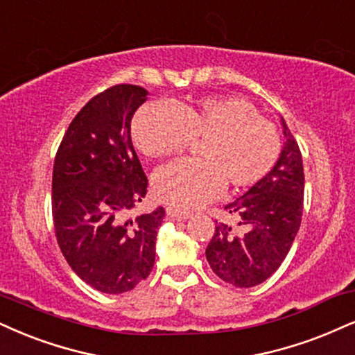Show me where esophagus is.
<instances>
[{
  "label": "esophagus",
  "instance_id": "34e87169",
  "mask_svg": "<svg viewBox=\"0 0 355 355\" xmlns=\"http://www.w3.org/2000/svg\"><path fill=\"white\" fill-rule=\"evenodd\" d=\"M166 214H168V217L171 218V220H187V218L191 217L189 212H182V211H179V209H174V207L166 209Z\"/></svg>",
  "mask_w": 355,
  "mask_h": 355
}]
</instances>
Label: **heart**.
I'll use <instances>...</instances> for the list:
<instances>
[{"label":"heart","instance_id":"obj_1","mask_svg":"<svg viewBox=\"0 0 355 355\" xmlns=\"http://www.w3.org/2000/svg\"><path fill=\"white\" fill-rule=\"evenodd\" d=\"M131 137L150 157L179 155L191 141H199L200 159L178 161L153 176L156 198L182 209L207 202L224 184L229 191L257 184L273 169L282 151L275 125L239 97L146 103L133 118Z\"/></svg>","mask_w":355,"mask_h":355}]
</instances>
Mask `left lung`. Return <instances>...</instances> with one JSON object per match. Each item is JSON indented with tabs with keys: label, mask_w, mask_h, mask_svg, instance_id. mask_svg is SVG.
I'll list each match as a JSON object with an SVG mask.
<instances>
[{
	"label": "left lung",
	"mask_w": 355,
	"mask_h": 355,
	"mask_svg": "<svg viewBox=\"0 0 355 355\" xmlns=\"http://www.w3.org/2000/svg\"><path fill=\"white\" fill-rule=\"evenodd\" d=\"M284 144L277 164L242 198L225 205L235 224L217 222L205 258L225 283L252 288L279 268L301 225L303 157L282 118Z\"/></svg>",
	"instance_id": "obj_1"
}]
</instances>
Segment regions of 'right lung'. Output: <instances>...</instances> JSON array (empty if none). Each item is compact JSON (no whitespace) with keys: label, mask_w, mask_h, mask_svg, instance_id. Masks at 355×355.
<instances>
[{"label":"right lung","mask_w":355,"mask_h":355,"mask_svg":"<svg viewBox=\"0 0 355 355\" xmlns=\"http://www.w3.org/2000/svg\"><path fill=\"white\" fill-rule=\"evenodd\" d=\"M146 95L130 84L95 95L69 125L54 159L57 243L77 277L108 295L133 290L151 273L166 214L157 207L126 220L148 187L131 143V118Z\"/></svg>","instance_id":"add662e5"}]
</instances>
